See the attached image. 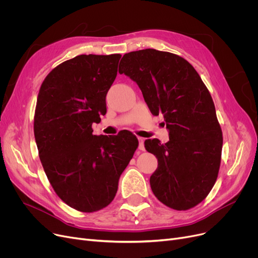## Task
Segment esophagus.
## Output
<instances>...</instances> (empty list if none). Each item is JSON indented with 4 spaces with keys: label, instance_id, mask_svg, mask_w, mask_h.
<instances>
[{
    "label": "esophagus",
    "instance_id": "obj_1",
    "mask_svg": "<svg viewBox=\"0 0 258 258\" xmlns=\"http://www.w3.org/2000/svg\"><path fill=\"white\" fill-rule=\"evenodd\" d=\"M138 141H139V150L140 151H144L145 147H144V139L143 138H138Z\"/></svg>",
    "mask_w": 258,
    "mask_h": 258
}]
</instances>
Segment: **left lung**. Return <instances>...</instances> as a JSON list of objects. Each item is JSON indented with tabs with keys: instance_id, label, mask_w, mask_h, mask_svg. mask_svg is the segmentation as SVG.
Listing matches in <instances>:
<instances>
[{
	"instance_id": "left-lung-1",
	"label": "left lung",
	"mask_w": 258,
	"mask_h": 258,
	"mask_svg": "<svg viewBox=\"0 0 258 258\" xmlns=\"http://www.w3.org/2000/svg\"><path fill=\"white\" fill-rule=\"evenodd\" d=\"M140 88L153 115L162 114L169 141L147 139L158 159L150 183L156 198L175 210L197 206L212 189L221 165L223 134L211 95L195 68L173 53L145 49L119 64Z\"/></svg>"
}]
</instances>
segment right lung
Instances as JSON below:
<instances>
[{"instance_id": "1", "label": "right lung", "mask_w": 258, "mask_h": 258, "mask_svg": "<svg viewBox=\"0 0 258 258\" xmlns=\"http://www.w3.org/2000/svg\"><path fill=\"white\" fill-rule=\"evenodd\" d=\"M120 54H83L58 64L40 86L34 137L47 178L70 207L95 212L114 200L138 139L126 130L93 135L105 115V97L117 76Z\"/></svg>"}]
</instances>
